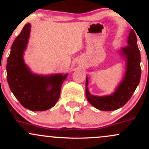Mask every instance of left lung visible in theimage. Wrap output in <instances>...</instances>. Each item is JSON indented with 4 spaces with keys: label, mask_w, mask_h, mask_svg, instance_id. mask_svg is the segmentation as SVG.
<instances>
[{
    "label": "left lung",
    "mask_w": 149,
    "mask_h": 149,
    "mask_svg": "<svg viewBox=\"0 0 149 149\" xmlns=\"http://www.w3.org/2000/svg\"><path fill=\"white\" fill-rule=\"evenodd\" d=\"M127 45L119 49L118 53L125 63V69L122 79L110 95L97 96L90 93L88 89V78L86 76L85 95L91 105L104 111H111L123 107L133 95L141 78V55L137 46V38L131 30L127 40Z\"/></svg>",
    "instance_id": "8db88e82"
}]
</instances>
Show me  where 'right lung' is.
<instances>
[{"instance_id":"1","label":"right lung","mask_w":149,"mask_h":149,"mask_svg":"<svg viewBox=\"0 0 149 149\" xmlns=\"http://www.w3.org/2000/svg\"><path fill=\"white\" fill-rule=\"evenodd\" d=\"M31 26L26 24L13 42L7 61V80L12 92L24 107L33 111H43L57 102L68 73L41 75L32 72L24 59Z\"/></svg>"}]
</instances>
